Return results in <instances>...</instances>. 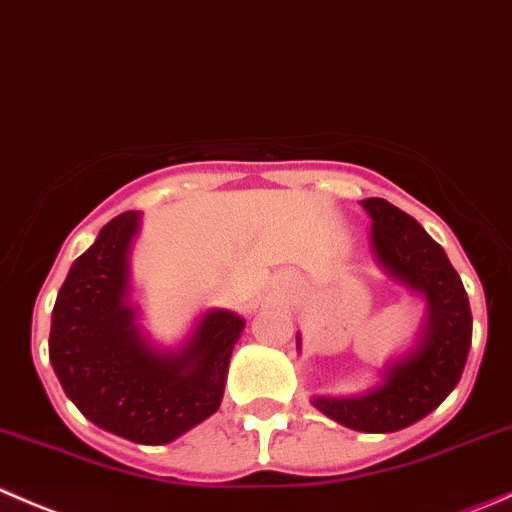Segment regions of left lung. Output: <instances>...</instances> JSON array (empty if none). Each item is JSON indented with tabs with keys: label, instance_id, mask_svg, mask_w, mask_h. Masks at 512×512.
Returning a JSON list of instances; mask_svg holds the SVG:
<instances>
[{
	"label": "left lung",
	"instance_id": "obj_1",
	"mask_svg": "<svg viewBox=\"0 0 512 512\" xmlns=\"http://www.w3.org/2000/svg\"><path fill=\"white\" fill-rule=\"evenodd\" d=\"M361 204L373 219L378 261L391 276L428 298V328L421 346L398 361L376 391L358 398H316L313 406L346 428L393 433L426 418L460 381L473 336V316L458 271L426 229L386 199H366Z\"/></svg>",
	"mask_w": 512,
	"mask_h": 512
}]
</instances>
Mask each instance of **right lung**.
<instances>
[{
  "instance_id": "1",
  "label": "right lung",
  "mask_w": 512,
  "mask_h": 512,
  "mask_svg": "<svg viewBox=\"0 0 512 512\" xmlns=\"http://www.w3.org/2000/svg\"><path fill=\"white\" fill-rule=\"evenodd\" d=\"M139 214L111 219L69 268L52 311L49 358L94 426L144 445L179 438L219 411L244 321L209 311L184 351L149 348L124 303L126 251Z\"/></svg>"
}]
</instances>
